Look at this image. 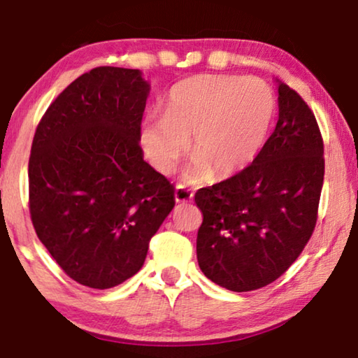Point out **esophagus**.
<instances>
[{"label": "esophagus", "mask_w": 358, "mask_h": 358, "mask_svg": "<svg viewBox=\"0 0 358 358\" xmlns=\"http://www.w3.org/2000/svg\"><path fill=\"white\" fill-rule=\"evenodd\" d=\"M193 200V193L189 189L183 188L182 185H178L175 189V201L176 203H188Z\"/></svg>", "instance_id": "obj_1"}]
</instances>
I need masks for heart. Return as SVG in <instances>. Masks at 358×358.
Wrapping results in <instances>:
<instances>
[{
  "label": "heart",
  "instance_id": "b5f03b06",
  "mask_svg": "<svg viewBox=\"0 0 358 358\" xmlns=\"http://www.w3.org/2000/svg\"><path fill=\"white\" fill-rule=\"evenodd\" d=\"M274 115L275 97L262 79L194 76L169 90L164 115L143 122L140 143L158 171L171 173L192 137L189 182H203L211 175L226 180L246 170L259 155Z\"/></svg>",
  "mask_w": 358,
  "mask_h": 358
}]
</instances>
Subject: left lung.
<instances>
[{
  "label": "left lung",
  "mask_w": 358,
  "mask_h": 358,
  "mask_svg": "<svg viewBox=\"0 0 358 358\" xmlns=\"http://www.w3.org/2000/svg\"><path fill=\"white\" fill-rule=\"evenodd\" d=\"M279 120L241 173L200 188L196 257L208 279L234 292L280 278L306 248L324 183V140L314 112L279 84Z\"/></svg>",
  "instance_id": "8db88e82"
}]
</instances>
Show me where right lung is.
Here are the masks:
<instances>
[{
    "label": "right lung",
    "mask_w": 358,
    "mask_h": 358,
    "mask_svg": "<svg viewBox=\"0 0 358 358\" xmlns=\"http://www.w3.org/2000/svg\"><path fill=\"white\" fill-rule=\"evenodd\" d=\"M147 96L138 69L96 67L54 99L36 129L31 221L83 286L108 289L138 273L175 206V187L138 145Z\"/></svg>",
    "instance_id": "right-lung-1"
}]
</instances>
